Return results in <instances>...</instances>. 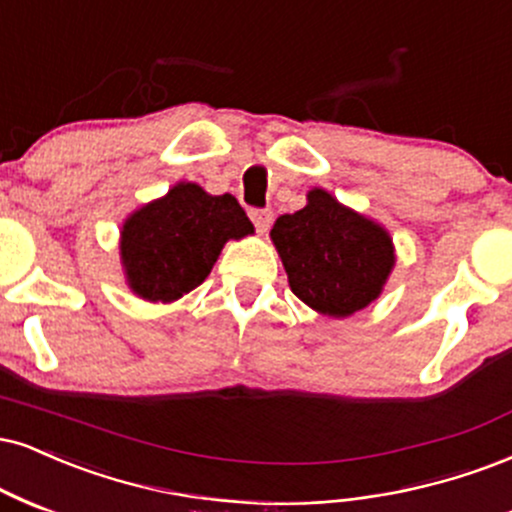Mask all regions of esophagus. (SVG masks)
Here are the masks:
<instances>
[{
  "mask_svg": "<svg viewBox=\"0 0 512 512\" xmlns=\"http://www.w3.org/2000/svg\"><path fill=\"white\" fill-rule=\"evenodd\" d=\"M250 219H252V224H255L257 231L267 233L269 226H272L274 214L269 212V209H250Z\"/></svg>",
  "mask_w": 512,
  "mask_h": 512,
  "instance_id": "34e87169",
  "label": "esophagus"
}]
</instances>
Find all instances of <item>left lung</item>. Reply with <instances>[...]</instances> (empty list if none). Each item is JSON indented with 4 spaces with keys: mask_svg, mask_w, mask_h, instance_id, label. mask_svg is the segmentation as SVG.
I'll list each match as a JSON object with an SVG mask.
<instances>
[{
    "mask_svg": "<svg viewBox=\"0 0 512 512\" xmlns=\"http://www.w3.org/2000/svg\"><path fill=\"white\" fill-rule=\"evenodd\" d=\"M291 291L319 315L348 317L377 300L396 255L384 226L341 205L322 188L276 219L272 233Z\"/></svg>",
    "mask_w": 512,
    "mask_h": 512,
    "instance_id": "obj_1",
    "label": "left lung"
}]
</instances>
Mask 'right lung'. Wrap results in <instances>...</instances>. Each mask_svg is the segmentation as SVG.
Listing matches in <instances>:
<instances>
[{"label": "right lung", "mask_w": 512, "mask_h": 512, "mask_svg": "<svg viewBox=\"0 0 512 512\" xmlns=\"http://www.w3.org/2000/svg\"><path fill=\"white\" fill-rule=\"evenodd\" d=\"M252 231L233 195L176 183L123 221L121 264L128 288L150 303H174L207 279L226 240Z\"/></svg>", "instance_id": "add662e5"}]
</instances>
